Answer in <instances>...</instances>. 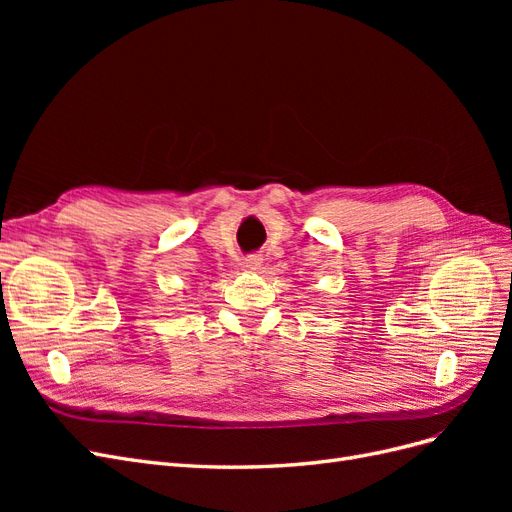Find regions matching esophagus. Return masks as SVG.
Here are the masks:
<instances>
[{"mask_svg": "<svg viewBox=\"0 0 512 512\" xmlns=\"http://www.w3.org/2000/svg\"><path fill=\"white\" fill-rule=\"evenodd\" d=\"M260 262H262V256H260V254H250V256H245V267L258 269V267H260Z\"/></svg>", "mask_w": 512, "mask_h": 512, "instance_id": "esophagus-1", "label": "esophagus"}]
</instances>
